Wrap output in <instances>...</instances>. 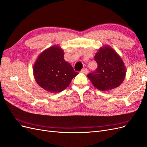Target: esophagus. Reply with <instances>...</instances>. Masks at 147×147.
<instances>
[{
    "instance_id": "1",
    "label": "esophagus",
    "mask_w": 147,
    "mask_h": 147,
    "mask_svg": "<svg viewBox=\"0 0 147 147\" xmlns=\"http://www.w3.org/2000/svg\"><path fill=\"white\" fill-rule=\"evenodd\" d=\"M81 72H82V73H84V74H87L88 72V69H86V68H84V69H83L82 70Z\"/></svg>"
}]
</instances>
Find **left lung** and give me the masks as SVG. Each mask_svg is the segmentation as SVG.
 <instances>
[{
  "mask_svg": "<svg viewBox=\"0 0 147 147\" xmlns=\"http://www.w3.org/2000/svg\"><path fill=\"white\" fill-rule=\"evenodd\" d=\"M97 68L88 78L95 88L107 91L118 87L126 77V68L121 57L109 45L100 47L94 56Z\"/></svg>",
  "mask_w": 147,
  "mask_h": 147,
  "instance_id": "obj_1",
  "label": "left lung"
}]
</instances>
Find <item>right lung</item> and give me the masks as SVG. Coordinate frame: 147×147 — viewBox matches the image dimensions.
Here are the masks:
<instances>
[{
    "mask_svg": "<svg viewBox=\"0 0 147 147\" xmlns=\"http://www.w3.org/2000/svg\"><path fill=\"white\" fill-rule=\"evenodd\" d=\"M64 55L63 49L54 45L41 53L35 62L34 78L47 91L53 93L63 91L78 74L64 60Z\"/></svg>",
    "mask_w": 147,
    "mask_h": 147,
    "instance_id": "add662e5",
    "label": "right lung"
}]
</instances>
